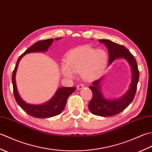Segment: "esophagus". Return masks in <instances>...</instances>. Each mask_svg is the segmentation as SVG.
<instances>
[{
    "label": "esophagus",
    "instance_id": "34e87169",
    "mask_svg": "<svg viewBox=\"0 0 152 152\" xmlns=\"http://www.w3.org/2000/svg\"><path fill=\"white\" fill-rule=\"evenodd\" d=\"M83 86H83V83H80V84H78V86H77V87H76L77 89H78V90L81 89H82L83 88Z\"/></svg>",
    "mask_w": 152,
    "mask_h": 152
}]
</instances>
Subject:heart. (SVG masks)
I'll list each match as a JSON object with an SVG mask.
<instances>
[{
	"mask_svg": "<svg viewBox=\"0 0 152 152\" xmlns=\"http://www.w3.org/2000/svg\"><path fill=\"white\" fill-rule=\"evenodd\" d=\"M107 63L105 51L89 46H80L67 53L66 62L61 64V72L66 78H73L75 73H81L83 78L91 81L102 75Z\"/></svg>",
	"mask_w": 152,
	"mask_h": 152,
	"instance_id": "obj_1",
	"label": "heart"
}]
</instances>
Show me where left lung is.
<instances>
[{
    "mask_svg": "<svg viewBox=\"0 0 152 152\" xmlns=\"http://www.w3.org/2000/svg\"><path fill=\"white\" fill-rule=\"evenodd\" d=\"M101 43L104 44L108 48L109 53L108 65L115 59L124 58L129 63L132 70V81L129 89L121 98L116 100H108L104 99L101 91V83L102 77L95 80L89 86L93 93V96L89 102L88 108L93 114L99 116H112L118 114L129 105L133 101L137 89V83L139 79V70L134 56L127 48L122 45L115 43L108 40H99Z\"/></svg>",
    "mask_w": 152,
    "mask_h": 152,
    "instance_id": "1",
    "label": "left lung"
}]
</instances>
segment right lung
Masks as SVG:
<instances>
[{
	"label": "right lung",
	"instance_id": "right-lung-1",
	"mask_svg": "<svg viewBox=\"0 0 152 152\" xmlns=\"http://www.w3.org/2000/svg\"><path fill=\"white\" fill-rule=\"evenodd\" d=\"M60 38H56L55 40H57L60 39ZM53 38L40 40L37 42L33 46L28 48L19 57V59L17 61V63H16V66H15V69L12 73V80L13 84V91H14L15 101L18 102V104L22 108V109L24 110L28 115L34 118H48L60 114L63 110L64 106L66 105L68 97L76 89V88H74V87H72V88H66V87L60 88L59 89H58L56 93L53 96L52 99H50L46 103H44V104L41 105H34L28 104V103L25 102L24 101H23L22 99L19 95L17 86H16L15 83V77L18 64L19 61L21 59V57L27 53L32 52H44V51H46V50H48V48L51 46V44L53 43Z\"/></svg>",
	"mask_w": 152,
	"mask_h": 152
}]
</instances>
